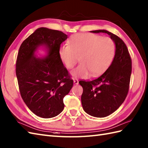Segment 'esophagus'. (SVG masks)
<instances>
[{"label":"esophagus","mask_w":148,"mask_h":148,"mask_svg":"<svg viewBox=\"0 0 148 148\" xmlns=\"http://www.w3.org/2000/svg\"><path fill=\"white\" fill-rule=\"evenodd\" d=\"M74 83L75 84H79V81L77 79H74Z\"/></svg>","instance_id":"1"}]
</instances>
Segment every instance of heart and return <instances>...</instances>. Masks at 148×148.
<instances>
[{
    "mask_svg": "<svg viewBox=\"0 0 148 148\" xmlns=\"http://www.w3.org/2000/svg\"><path fill=\"white\" fill-rule=\"evenodd\" d=\"M69 45L59 49V57L67 69H71L80 58L81 64L71 72L74 78L97 77L107 70L114 58L115 44L110 38L91 33L72 36Z\"/></svg>",
    "mask_w": 148,
    "mask_h": 148,
    "instance_id": "obj_1",
    "label": "heart"
}]
</instances>
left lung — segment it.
<instances>
[{"label": "left lung", "instance_id": "1", "mask_svg": "<svg viewBox=\"0 0 148 148\" xmlns=\"http://www.w3.org/2000/svg\"><path fill=\"white\" fill-rule=\"evenodd\" d=\"M90 32L108 34L115 44V57L108 69L96 79L79 82L83 88L81 103L84 112L95 117H105L116 110L127 95L132 61L127 47L119 36L105 29Z\"/></svg>", "mask_w": 148, "mask_h": 148}]
</instances>
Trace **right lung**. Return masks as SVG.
Returning a JSON list of instances; mask_svg holds the SVG:
<instances>
[{
	"label": "right lung",
	"instance_id": "1",
	"mask_svg": "<svg viewBox=\"0 0 148 148\" xmlns=\"http://www.w3.org/2000/svg\"><path fill=\"white\" fill-rule=\"evenodd\" d=\"M67 35L58 30L39 27L21 45L16 61V76L21 95L27 107L40 117L56 116L63 111V99L73 86L59 57L61 43ZM40 46L47 55H36Z\"/></svg>",
	"mask_w": 148,
	"mask_h": 148
}]
</instances>
